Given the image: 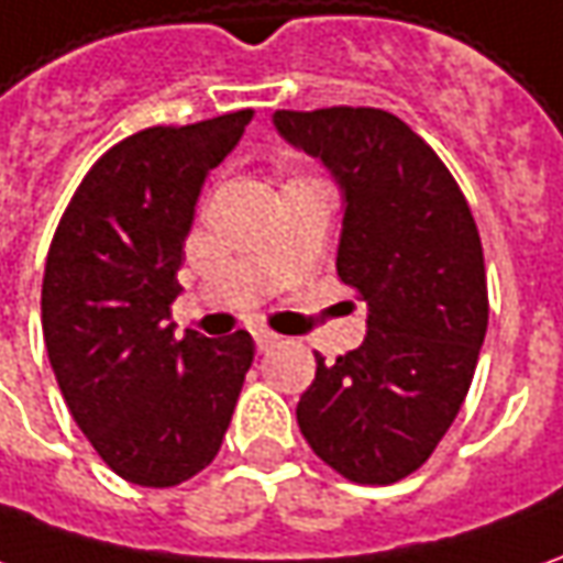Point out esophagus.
<instances>
[{"label":"esophagus","instance_id":"esophagus-1","mask_svg":"<svg viewBox=\"0 0 563 563\" xmlns=\"http://www.w3.org/2000/svg\"><path fill=\"white\" fill-rule=\"evenodd\" d=\"M280 342H283V339L277 335V332L255 330V345H258V351H271V347H277Z\"/></svg>","mask_w":563,"mask_h":563}]
</instances>
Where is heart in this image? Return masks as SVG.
Masks as SVG:
<instances>
[{
  "mask_svg": "<svg viewBox=\"0 0 563 563\" xmlns=\"http://www.w3.org/2000/svg\"><path fill=\"white\" fill-rule=\"evenodd\" d=\"M298 181H317L313 175H305V172H292V178L286 185H298Z\"/></svg>",
  "mask_w": 563,
  "mask_h": 563,
  "instance_id": "b5f03b06",
  "label": "heart"
}]
</instances>
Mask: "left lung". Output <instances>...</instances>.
Listing matches in <instances>:
<instances>
[{
  "label": "left lung",
  "mask_w": 563,
  "mask_h": 563,
  "mask_svg": "<svg viewBox=\"0 0 563 563\" xmlns=\"http://www.w3.org/2000/svg\"><path fill=\"white\" fill-rule=\"evenodd\" d=\"M286 141L345 190L339 277L369 305L366 339L298 400V428L354 484L422 468L472 388L490 298L465 194L404 120L378 107L277 110Z\"/></svg>",
  "instance_id": "1"
}]
</instances>
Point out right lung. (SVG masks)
<instances>
[{"label": "right lung", "instance_id": "add662e5", "mask_svg": "<svg viewBox=\"0 0 563 563\" xmlns=\"http://www.w3.org/2000/svg\"><path fill=\"white\" fill-rule=\"evenodd\" d=\"M252 110L122 137L86 172L45 258L42 335L73 422L122 481L178 487L221 450L255 345L169 323L206 172Z\"/></svg>", "mask_w": 563, "mask_h": 563}]
</instances>
